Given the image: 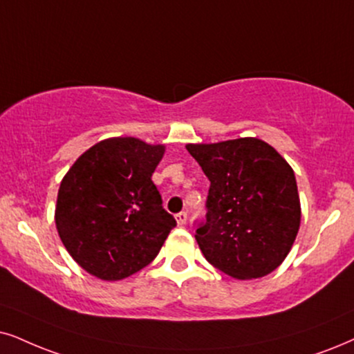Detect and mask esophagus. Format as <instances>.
<instances>
[{
  "mask_svg": "<svg viewBox=\"0 0 354 354\" xmlns=\"http://www.w3.org/2000/svg\"><path fill=\"white\" fill-rule=\"evenodd\" d=\"M174 217H176L178 225H185L186 221H187V212H185V210H183V212H178Z\"/></svg>",
  "mask_w": 354,
  "mask_h": 354,
  "instance_id": "34e87169",
  "label": "esophagus"
}]
</instances>
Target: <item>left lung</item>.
Masks as SVG:
<instances>
[{
  "label": "left lung",
  "instance_id": "left-lung-1",
  "mask_svg": "<svg viewBox=\"0 0 354 354\" xmlns=\"http://www.w3.org/2000/svg\"><path fill=\"white\" fill-rule=\"evenodd\" d=\"M210 187L196 240L205 259L236 279L274 271L292 248L301 201L292 168L259 138L187 144Z\"/></svg>",
  "mask_w": 354,
  "mask_h": 354
}]
</instances>
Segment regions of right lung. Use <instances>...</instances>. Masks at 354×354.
<instances>
[{
  "label": "right lung",
  "instance_id": "right-lung-1",
  "mask_svg": "<svg viewBox=\"0 0 354 354\" xmlns=\"http://www.w3.org/2000/svg\"><path fill=\"white\" fill-rule=\"evenodd\" d=\"M165 145L133 137L97 142L60 183L55 223L71 258L89 274L119 281L153 261L176 221L151 181Z\"/></svg>",
  "mask_w": 354,
  "mask_h": 354
}]
</instances>
